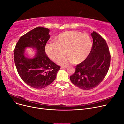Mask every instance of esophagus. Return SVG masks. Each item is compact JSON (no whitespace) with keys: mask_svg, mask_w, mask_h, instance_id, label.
<instances>
[{"mask_svg":"<svg viewBox=\"0 0 124 124\" xmlns=\"http://www.w3.org/2000/svg\"><path fill=\"white\" fill-rule=\"evenodd\" d=\"M67 66H61V69H63V68H67Z\"/></svg>","mask_w":124,"mask_h":124,"instance_id":"obj_1","label":"esophagus"}]
</instances>
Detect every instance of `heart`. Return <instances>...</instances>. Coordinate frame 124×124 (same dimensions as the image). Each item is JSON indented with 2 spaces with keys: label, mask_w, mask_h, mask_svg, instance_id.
<instances>
[{
  "label": "heart",
  "mask_w": 124,
  "mask_h": 124,
  "mask_svg": "<svg viewBox=\"0 0 124 124\" xmlns=\"http://www.w3.org/2000/svg\"><path fill=\"white\" fill-rule=\"evenodd\" d=\"M55 42H49L45 46L47 56L57 61L64 54L66 55L59 60L62 65L69 62L78 64L88 58L92 50V42L87 33L71 30L62 32L54 39Z\"/></svg>",
  "instance_id": "b5f03b06"
}]
</instances>
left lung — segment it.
<instances>
[{
  "label": "left lung",
  "instance_id": "1",
  "mask_svg": "<svg viewBox=\"0 0 124 124\" xmlns=\"http://www.w3.org/2000/svg\"><path fill=\"white\" fill-rule=\"evenodd\" d=\"M93 46L90 54L83 63L75 66L70 77L77 87L88 90L99 85L105 78L110 64V54L105 40L95 31L91 33Z\"/></svg>",
  "mask_w": 124,
  "mask_h": 124
}]
</instances>
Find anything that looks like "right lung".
Listing matches in <instances>:
<instances>
[{
    "instance_id": "1",
    "label": "right lung",
    "mask_w": 124,
    "mask_h": 124,
    "mask_svg": "<svg viewBox=\"0 0 124 124\" xmlns=\"http://www.w3.org/2000/svg\"><path fill=\"white\" fill-rule=\"evenodd\" d=\"M49 32L48 28H35L20 37L14 50L15 65L20 78L35 89L44 88L52 84L60 68L46 54ZM27 47L34 49L33 54L26 53Z\"/></svg>"
}]
</instances>
